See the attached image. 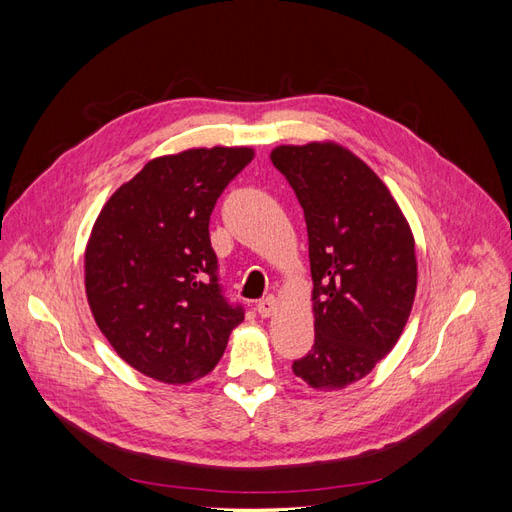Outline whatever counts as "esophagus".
Here are the masks:
<instances>
[{
    "instance_id": "esophagus-1",
    "label": "esophagus",
    "mask_w": 512,
    "mask_h": 512,
    "mask_svg": "<svg viewBox=\"0 0 512 512\" xmlns=\"http://www.w3.org/2000/svg\"><path fill=\"white\" fill-rule=\"evenodd\" d=\"M275 297H265V299H260L258 303H256V309H258V314L262 316V318H269L273 312H275Z\"/></svg>"
}]
</instances>
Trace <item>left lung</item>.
Returning <instances> with one entry per match:
<instances>
[{"instance_id":"1","label":"left lung","mask_w":512,"mask_h":512,"mask_svg":"<svg viewBox=\"0 0 512 512\" xmlns=\"http://www.w3.org/2000/svg\"><path fill=\"white\" fill-rule=\"evenodd\" d=\"M303 207L314 280V346L294 376L335 391L361 380L406 327L416 292L410 226L386 185L344 147L271 153Z\"/></svg>"}]
</instances>
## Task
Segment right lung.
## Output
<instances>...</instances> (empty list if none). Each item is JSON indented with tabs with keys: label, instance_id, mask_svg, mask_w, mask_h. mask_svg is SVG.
I'll return each instance as SVG.
<instances>
[{
	"label": "right lung",
	"instance_id": "1",
	"mask_svg": "<svg viewBox=\"0 0 512 512\" xmlns=\"http://www.w3.org/2000/svg\"><path fill=\"white\" fill-rule=\"evenodd\" d=\"M252 160L247 147L151 160L98 215L85 252L91 314L121 359L149 378H203L245 316L220 282L209 220Z\"/></svg>",
	"mask_w": 512,
	"mask_h": 512
}]
</instances>
